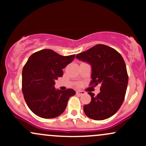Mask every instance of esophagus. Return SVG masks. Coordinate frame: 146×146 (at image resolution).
Masks as SVG:
<instances>
[{"instance_id":"34e87169","label":"esophagus","mask_w":146,"mask_h":146,"mask_svg":"<svg viewBox=\"0 0 146 146\" xmlns=\"http://www.w3.org/2000/svg\"><path fill=\"white\" fill-rule=\"evenodd\" d=\"M77 95H84L85 93V91H84V90H78V91H77Z\"/></svg>"}]
</instances>
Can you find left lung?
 <instances>
[{
  "instance_id": "8db88e82",
  "label": "left lung",
  "mask_w": 146,
  "mask_h": 146,
  "mask_svg": "<svg viewBox=\"0 0 146 146\" xmlns=\"http://www.w3.org/2000/svg\"><path fill=\"white\" fill-rule=\"evenodd\" d=\"M76 58L91 65L90 86L100 85L99 94L88 93L91 101L84 106V113L94 120L113 116L123 104L128 82L126 66L121 54L106 45L97 44L78 53Z\"/></svg>"
}]
</instances>
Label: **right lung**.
<instances>
[{"instance_id":"1","label":"right lung","mask_w":146,"mask_h":146,"mask_svg":"<svg viewBox=\"0 0 146 146\" xmlns=\"http://www.w3.org/2000/svg\"><path fill=\"white\" fill-rule=\"evenodd\" d=\"M75 55L62 56L51 49L33 53L22 73V90L29 109L37 116L55 118L64 111L68 100L75 94L71 88L56 90L55 81L63 75L65 68Z\"/></svg>"}]
</instances>
